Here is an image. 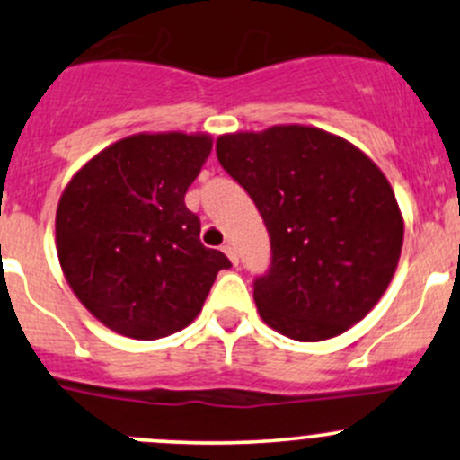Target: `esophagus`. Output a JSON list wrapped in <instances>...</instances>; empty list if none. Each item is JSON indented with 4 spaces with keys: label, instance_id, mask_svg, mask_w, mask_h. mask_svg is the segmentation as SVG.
Instances as JSON below:
<instances>
[{
    "label": "esophagus",
    "instance_id": "esophagus-1",
    "mask_svg": "<svg viewBox=\"0 0 460 460\" xmlns=\"http://www.w3.org/2000/svg\"><path fill=\"white\" fill-rule=\"evenodd\" d=\"M222 251H225L226 257H229L231 264H234V266H238V264H240L238 251H235V246H234V244H225V246H222Z\"/></svg>",
    "mask_w": 460,
    "mask_h": 460
}]
</instances>
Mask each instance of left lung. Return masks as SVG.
Masks as SVG:
<instances>
[{
	"label": "left lung",
	"mask_w": 460,
	"mask_h": 460,
	"mask_svg": "<svg viewBox=\"0 0 460 460\" xmlns=\"http://www.w3.org/2000/svg\"><path fill=\"white\" fill-rule=\"evenodd\" d=\"M216 155L270 234V270L253 288L261 321L292 341L319 342L365 319L403 244L385 172L351 141L304 124L220 135Z\"/></svg>",
	"instance_id": "8db88e82"
}]
</instances>
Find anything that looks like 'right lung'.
<instances>
[{"label":"right lung","mask_w":460,"mask_h":460,"mask_svg":"<svg viewBox=\"0 0 460 460\" xmlns=\"http://www.w3.org/2000/svg\"><path fill=\"white\" fill-rule=\"evenodd\" d=\"M209 133H137L91 156L57 207V253L78 301L109 330L156 341L203 310L231 261L200 242L185 191Z\"/></svg>","instance_id":"obj_1"}]
</instances>
